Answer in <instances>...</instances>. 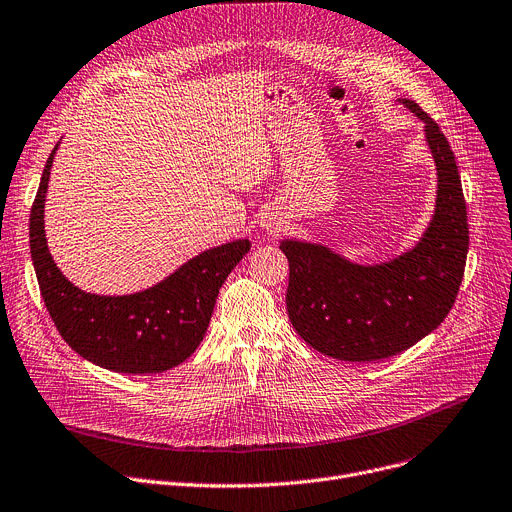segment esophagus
Returning a JSON list of instances; mask_svg holds the SVG:
<instances>
[{
  "label": "esophagus",
  "mask_w": 512,
  "mask_h": 512,
  "mask_svg": "<svg viewBox=\"0 0 512 512\" xmlns=\"http://www.w3.org/2000/svg\"><path fill=\"white\" fill-rule=\"evenodd\" d=\"M282 226H284V220H282V218H278V216H269V218L263 222V228H265V232H267V234H276V232H280V230H282Z\"/></svg>",
  "instance_id": "1"
}]
</instances>
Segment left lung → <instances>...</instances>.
Returning a JSON list of instances; mask_svg holds the SVG:
<instances>
[{"mask_svg":"<svg viewBox=\"0 0 512 512\" xmlns=\"http://www.w3.org/2000/svg\"><path fill=\"white\" fill-rule=\"evenodd\" d=\"M436 166V206L420 241L385 263L360 265L319 243L284 238L288 317L317 352L350 362L395 356L432 333L453 309L469 249L467 208L455 154L414 100Z\"/></svg>","mask_w":512,"mask_h":512,"instance_id":"obj_1","label":"left lung"}]
</instances>
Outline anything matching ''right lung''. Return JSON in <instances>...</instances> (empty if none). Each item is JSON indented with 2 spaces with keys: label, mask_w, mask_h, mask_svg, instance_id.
<instances>
[{
  "label": "right lung",
  "mask_w": 512,
  "mask_h": 512,
  "mask_svg": "<svg viewBox=\"0 0 512 512\" xmlns=\"http://www.w3.org/2000/svg\"><path fill=\"white\" fill-rule=\"evenodd\" d=\"M57 148L47 158L30 210L32 265L57 331L82 358L113 372L154 374L179 366L206 335L218 292L249 253V238L203 251L140 292H86L61 274L47 245L45 199Z\"/></svg>",
  "instance_id": "add662e5"
}]
</instances>
